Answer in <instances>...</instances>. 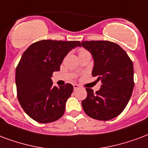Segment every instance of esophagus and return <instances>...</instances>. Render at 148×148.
Segmentation results:
<instances>
[{
	"label": "esophagus",
	"mask_w": 148,
	"mask_h": 148,
	"mask_svg": "<svg viewBox=\"0 0 148 148\" xmlns=\"http://www.w3.org/2000/svg\"><path fill=\"white\" fill-rule=\"evenodd\" d=\"M78 88H80V85H78L77 84H74V90H77Z\"/></svg>",
	"instance_id": "esophagus-1"
}]
</instances>
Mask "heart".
I'll return each mask as SVG.
<instances>
[{
	"mask_svg": "<svg viewBox=\"0 0 148 148\" xmlns=\"http://www.w3.org/2000/svg\"><path fill=\"white\" fill-rule=\"evenodd\" d=\"M85 52V50H84V49H81V50H80L79 53H81V52Z\"/></svg>",
	"mask_w": 148,
	"mask_h": 148,
	"instance_id": "heart-1",
	"label": "heart"
}]
</instances>
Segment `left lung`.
Listing matches in <instances>:
<instances>
[{
    "instance_id": "8db88e82",
    "label": "left lung",
    "mask_w": 148,
    "mask_h": 148,
    "mask_svg": "<svg viewBox=\"0 0 148 148\" xmlns=\"http://www.w3.org/2000/svg\"><path fill=\"white\" fill-rule=\"evenodd\" d=\"M81 46L91 52L94 60L92 72L99 90L87 88L82 105L85 114L97 120L108 121L119 116L130 101L134 87L133 65L119 45L108 40L82 41Z\"/></svg>"
}]
</instances>
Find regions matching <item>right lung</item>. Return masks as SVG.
I'll list each match as a JSON object with an SVG mask.
<instances>
[{"mask_svg": "<svg viewBox=\"0 0 148 148\" xmlns=\"http://www.w3.org/2000/svg\"><path fill=\"white\" fill-rule=\"evenodd\" d=\"M81 46L78 40H42L32 44L23 52L16 71L17 97L23 110L34 121L49 123L60 119L74 87L71 84L56 87L51 77L59 71L71 49Z\"/></svg>", "mask_w": 148, "mask_h": 148, "instance_id": "add662e5", "label": "right lung"}]
</instances>
